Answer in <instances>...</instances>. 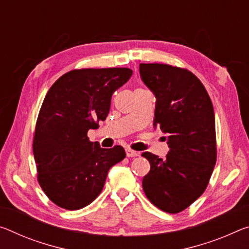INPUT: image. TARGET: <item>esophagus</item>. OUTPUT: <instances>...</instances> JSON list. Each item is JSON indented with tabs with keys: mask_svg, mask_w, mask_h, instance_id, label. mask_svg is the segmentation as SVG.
<instances>
[{
	"mask_svg": "<svg viewBox=\"0 0 249 249\" xmlns=\"http://www.w3.org/2000/svg\"><path fill=\"white\" fill-rule=\"evenodd\" d=\"M125 152H126V156H127V157H135V156L140 155L139 152L133 151V149H131V148H126Z\"/></svg>",
	"mask_w": 249,
	"mask_h": 249,
	"instance_id": "obj_1",
	"label": "esophagus"
}]
</instances>
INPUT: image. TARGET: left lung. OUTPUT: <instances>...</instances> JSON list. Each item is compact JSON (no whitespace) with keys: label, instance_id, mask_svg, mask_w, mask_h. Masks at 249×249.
Segmentation results:
<instances>
[{"label":"left lung","instance_id":"obj_1","mask_svg":"<svg viewBox=\"0 0 249 249\" xmlns=\"http://www.w3.org/2000/svg\"><path fill=\"white\" fill-rule=\"evenodd\" d=\"M141 77L155 94L154 126L167 134L164 160L149 152L143 189L149 202L177 214L203 194L217 159L214 108L203 83L191 71L160 63H141Z\"/></svg>","mask_w":249,"mask_h":249}]
</instances>
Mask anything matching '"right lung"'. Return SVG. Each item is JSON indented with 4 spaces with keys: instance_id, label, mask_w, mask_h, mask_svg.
<instances>
[{
    "instance_id": "obj_1",
    "label": "right lung",
    "mask_w": 249,
    "mask_h": 249,
    "mask_svg": "<svg viewBox=\"0 0 249 249\" xmlns=\"http://www.w3.org/2000/svg\"><path fill=\"white\" fill-rule=\"evenodd\" d=\"M133 74L127 68L80 69L51 86L33 139L37 181L58 207L76 211L101 194L108 169L125 159L124 148H101L88 132L105 121L113 93Z\"/></svg>"
}]
</instances>
